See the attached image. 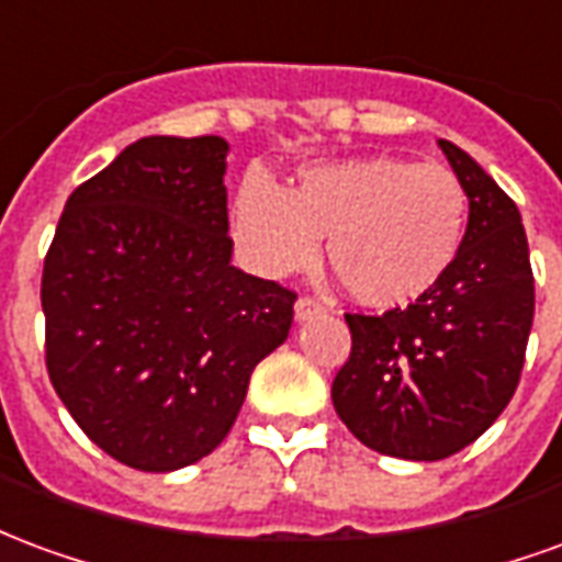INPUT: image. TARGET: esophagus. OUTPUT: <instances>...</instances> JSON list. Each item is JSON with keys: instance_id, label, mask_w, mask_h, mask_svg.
I'll return each mask as SVG.
<instances>
[{"instance_id": "esophagus-1", "label": "esophagus", "mask_w": 562, "mask_h": 562, "mask_svg": "<svg viewBox=\"0 0 562 562\" xmlns=\"http://www.w3.org/2000/svg\"><path fill=\"white\" fill-rule=\"evenodd\" d=\"M322 313H325V304H322L318 297H313V294H301V297L294 301V316H297V322L322 316Z\"/></svg>"}]
</instances>
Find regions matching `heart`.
<instances>
[{"mask_svg": "<svg viewBox=\"0 0 562 562\" xmlns=\"http://www.w3.org/2000/svg\"><path fill=\"white\" fill-rule=\"evenodd\" d=\"M458 173L397 156L310 165L294 192L249 171L234 195V240L261 273L306 268L328 237V265L358 304L391 310L442 280L467 234Z\"/></svg>", "mask_w": 562, "mask_h": 562, "instance_id": "obj_1", "label": "heart"}]
</instances>
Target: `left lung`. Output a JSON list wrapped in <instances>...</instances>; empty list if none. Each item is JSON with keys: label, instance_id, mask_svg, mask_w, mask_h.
<instances>
[{"label": "left lung", "instance_id": "8db88e82", "mask_svg": "<svg viewBox=\"0 0 562 562\" xmlns=\"http://www.w3.org/2000/svg\"><path fill=\"white\" fill-rule=\"evenodd\" d=\"M470 198L463 244L442 280L382 316L346 313L352 352L330 397L379 454L442 460L475 442L518 389L536 310L515 201L451 140H439Z\"/></svg>", "mask_w": 562, "mask_h": 562}]
</instances>
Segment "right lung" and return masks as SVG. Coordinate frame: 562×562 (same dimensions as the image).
<instances>
[{
  "mask_svg": "<svg viewBox=\"0 0 562 562\" xmlns=\"http://www.w3.org/2000/svg\"><path fill=\"white\" fill-rule=\"evenodd\" d=\"M216 135L135 140L66 201L44 256V364L95 446L132 470L207 458L297 292L232 265Z\"/></svg>",
  "mask_w": 562,
  "mask_h": 562,
  "instance_id": "1",
  "label": "right lung"
}]
</instances>
